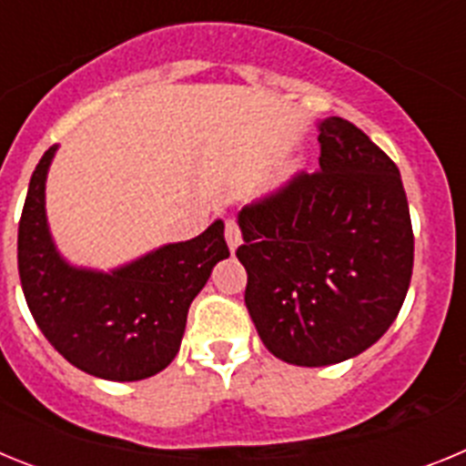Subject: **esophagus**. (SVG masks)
<instances>
[{
    "mask_svg": "<svg viewBox=\"0 0 466 466\" xmlns=\"http://www.w3.org/2000/svg\"><path fill=\"white\" fill-rule=\"evenodd\" d=\"M226 242H228L230 252H236L238 247H240V242H242L240 228H238V224L233 219L226 221Z\"/></svg>",
    "mask_w": 466,
    "mask_h": 466,
    "instance_id": "1",
    "label": "esophagus"
}]
</instances>
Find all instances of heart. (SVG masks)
<instances>
[{"label":"heart","instance_id":"obj_1","mask_svg":"<svg viewBox=\"0 0 466 466\" xmlns=\"http://www.w3.org/2000/svg\"><path fill=\"white\" fill-rule=\"evenodd\" d=\"M294 170H296V167H294ZM294 170H291V172H294Z\"/></svg>","mask_w":466,"mask_h":466}]
</instances>
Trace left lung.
Listing matches in <instances>:
<instances>
[{
	"label": "left lung",
	"mask_w": 466,
	"mask_h": 466,
	"mask_svg": "<svg viewBox=\"0 0 466 466\" xmlns=\"http://www.w3.org/2000/svg\"><path fill=\"white\" fill-rule=\"evenodd\" d=\"M319 170L238 214L245 303L263 345L294 366L352 360L397 319L413 228L390 156L339 116L317 123Z\"/></svg>",
	"instance_id": "1"
}]
</instances>
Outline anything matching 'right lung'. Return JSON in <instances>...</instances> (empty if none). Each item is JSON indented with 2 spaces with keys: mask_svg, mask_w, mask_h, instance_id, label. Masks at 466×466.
I'll return each mask as SVG.
<instances>
[{
  "mask_svg": "<svg viewBox=\"0 0 466 466\" xmlns=\"http://www.w3.org/2000/svg\"><path fill=\"white\" fill-rule=\"evenodd\" d=\"M57 144L32 172L18 224L20 284L36 327L72 366L105 380H144L182 345L191 300L228 258L224 221L118 268L74 266L57 252L46 217V177Z\"/></svg>",
  "mask_w": 466,
  "mask_h": 466,
  "instance_id": "add662e5",
  "label": "right lung"
}]
</instances>
